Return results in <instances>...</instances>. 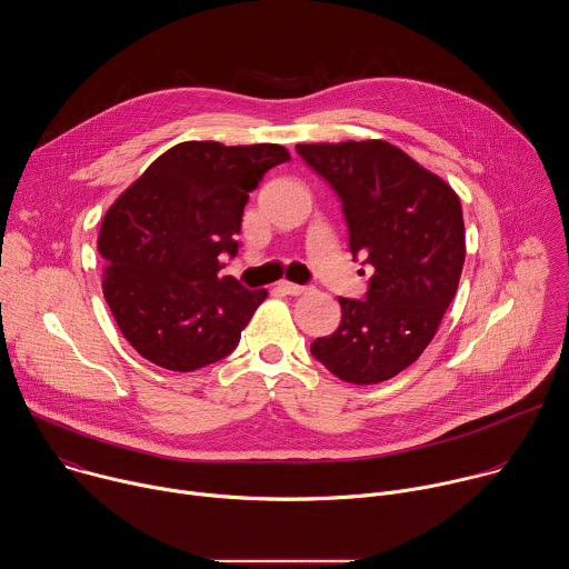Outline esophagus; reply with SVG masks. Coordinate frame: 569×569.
I'll return each instance as SVG.
<instances>
[{"instance_id": "obj_1", "label": "esophagus", "mask_w": 569, "mask_h": 569, "mask_svg": "<svg viewBox=\"0 0 569 569\" xmlns=\"http://www.w3.org/2000/svg\"><path fill=\"white\" fill-rule=\"evenodd\" d=\"M279 290H283L286 295H295V297H297V295H303L308 288H306V286L290 283V281H281V283H279Z\"/></svg>"}]
</instances>
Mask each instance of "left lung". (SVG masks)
<instances>
[{
	"label": "left lung",
	"instance_id": "obj_1",
	"mask_svg": "<svg viewBox=\"0 0 569 569\" xmlns=\"http://www.w3.org/2000/svg\"><path fill=\"white\" fill-rule=\"evenodd\" d=\"M306 164L342 200L349 248L373 268L367 299L340 297L342 321L310 353L351 385L408 369L439 331L466 259L459 196L382 139L299 143Z\"/></svg>",
	"mask_w": 569,
	"mask_h": 569
}]
</instances>
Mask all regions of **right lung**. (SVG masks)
<instances>
[{
  "label": "right lung",
  "instance_id": "1",
  "mask_svg": "<svg viewBox=\"0 0 569 569\" xmlns=\"http://www.w3.org/2000/svg\"><path fill=\"white\" fill-rule=\"evenodd\" d=\"M288 159L279 143L182 141L108 209L99 231L103 295L141 358L196 371L236 349L268 290L218 277V257H236L250 191Z\"/></svg>",
  "mask_w": 569,
  "mask_h": 569
}]
</instances>
